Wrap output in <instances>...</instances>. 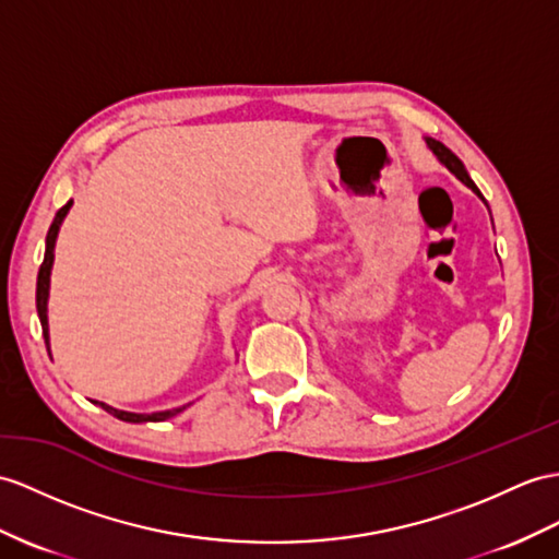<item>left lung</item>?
<instances>
[{"mask_svg":"<svg viewBox=\"0 0 559 559\" xmlns=\"http://www.w3.org/2000/svg\"><path fill=\"white\" fill-rule=\"evenodd\" d=\"M425 142H427V146L431 148V154L433 156H437L441 163H443V166L448 168V170H451L455 177H457V180L462 182V185H467L469 189H472V192L476 194V197H479L481 201H484V197H481V192H479V187H476L474 182H472V177L467 175V170H465V166H462V160L451 152V148H448V146H443L441 142H437V140H431V138H425ZM486 203V201H484ZM486 206H488V203H486Z\"/></svg>","mask_w":559,"mask_h":559,"instance_id":"1","label":"left lung"}]
</instances>
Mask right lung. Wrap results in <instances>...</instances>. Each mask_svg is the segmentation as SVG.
Masks as SVG:
<instances>
[{
  "mask_svg": "<svg viewBox=\"0 0 559 559\" xmlns=\"http://www.w3.org/2000/svg\"><path fill=\"white\" fill-rule=\"evenodd\" d=\"M73 201H68L63 209H59L57 217H53V223L49 227L47 233V249H45V261L43 265H39V272H37V316H39V324H43V334H45V344H47V350H49V320H47V304H49V280H51V265H53V247H57V237H59V229H61V223L63 217L68 215V211H71ZM51 353V350H49ZM99 407H104L106 413H111L114 417L122 419V421H132V425H140V421H163V419H170L175 417L177 413H182L185 407H189L192 403L187 405H180V407H173V411H158V413H128V411H118V407L114 405H106L102 401H94Z\"/></svg>",
  "mask_w": 559,
  "mask_h": 559,
  "instance_id": "obj_1",
  "label": "right lung"
}]
</instances>
